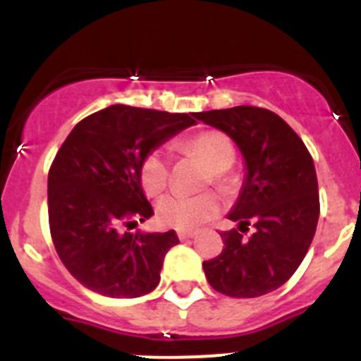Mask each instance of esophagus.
Here are the masks:
<instances>
[{
  "label": "esophagus",
  "instance_id": "34e87169",
  "mask_svg": "<svg viewBox=\"0 0 361 361\" xmlns=\"http://www.w3.org/2000/svg\"><path fill=\"white\" fill-rule=\"evenodd\" d=\"M196 235V232L194 230H178V237H180L181 241H185V239H190V237Z\"/></svg>",
  "mask_w": 361,
  "mask_h": 361
}]
</instances>
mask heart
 Wrapping results in <instances>:
<instances>
[{
	"mask_svg": "<svg viewBox=\"0 0 361 361\" xmlns=\"http://www.w3.org/2000/svg\"><path fill=\"white\" fill-rule=\"evenodd\" d=\"M181 151L196 157L212 173V180L219 187L226 185L225 171L235 160V149L228 136L219 131H203L181 142ZM167 157L161 151H151L140 161V183L147 196H158L169 185ZM219 210V200L214 194L181 196L169 194L157 204V219L161 226L190 230L212 219Z\"/></svg>",
	"mask_w": 361,
	"mask_h": 361,
	"instance_id": "obj_1",
	"label": "heart"
}]
</instances>
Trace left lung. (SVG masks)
<instances>
[{"mask_svg": "<svg viewBox=\"0 0 361 361\" xmlns=\"http://www.w3.org/2000/svg\"><path fill=\"white\" fill-rule=\"evenodd\" d=\"M232 138L245 160V181L221 233L225 248L204 261L214 290L253 298L277 290L297 271L317 230L320 203L314 164L297 133L274 111L253 106L196 113ZM252 222L254 232L245 238Z\"/></svg>", "mask_w": 361, "mask_h": 361, "instance_id": "8db88e82", "label": "left lung"}]
</instances>
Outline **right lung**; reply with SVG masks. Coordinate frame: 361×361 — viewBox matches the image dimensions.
<instances>
[{"mask_svg": "<svg viewBox=\"0 0 361 361\" xmlns=\"http://www.w3.org/2000/svg\"><path fill=\"white\" fill-rule=\"evenodd\" d=\"M196 113L115 104L71 129L48 173V217L61 261L84 288L113 298L151 293L174 230L129 232L152 216L142 188L147 152L196 124Z\"/></svg>", "mask_w": 361, "mask_h": 361, "instance_id": "right-lung-1", "label": "right lung"}]
</instances>
